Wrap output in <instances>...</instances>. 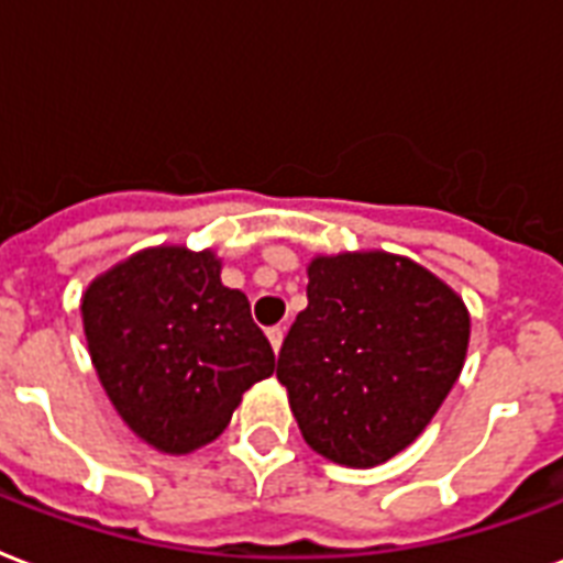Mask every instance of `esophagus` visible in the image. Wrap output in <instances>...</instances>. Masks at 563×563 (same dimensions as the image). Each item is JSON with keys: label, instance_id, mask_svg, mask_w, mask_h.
Here are the masks:
<instances>
[{"label": "esophagus", "instance_id": "obj_1", "mask_svg": "<svg viewBox=\"0 0 563 563\" xmlns=\"http://www.w3.org/2000/svg\"><path fill=\"white\" fill-rule=\"evenodd\" d=\"M268 342H272L274 351H280V345H283V328H268Z\"/></svg>", "mask_w": 563, "mask_h": 563}]
</instances>
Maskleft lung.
Wrapping results in <instances>:
<instances>
[{"instance_id":"1","label":"left lung","mask_w":563,"mask_h":563,"mask_svg":"<svg viewBox=\"0 0 563 563\" xmlns=\"http://www.w3.org/2000/svg\"><path fill=\"white\" fill-rule=\"evenodd\" d=\"M307 310L283 339L277 380L307 445L342 466H377L413 443L461 375L470 312L407 256H316Z\"/></svg>"}]
</instances>
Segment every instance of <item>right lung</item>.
I'll list each match as a JSON object with an SVG mask.
<instances>
[{
  "label": "right lung",
  "instance_id": "right-lung-1",
  "mask_svg": "<svg viewBox=\"0 0 563 563\" xmlns=\"http://www.w3.org/2000/svg\"><path fill=\"white\" fill-rule=\"evenodd\" d=\"M85 339L120 419L165 454L224 431L242 396L274 372L244 291L221 283L212 251L150 247L88 286Z\"/></svg>",
  "mask_w": 563,
  "mask_h": 563
}]
</instances>
